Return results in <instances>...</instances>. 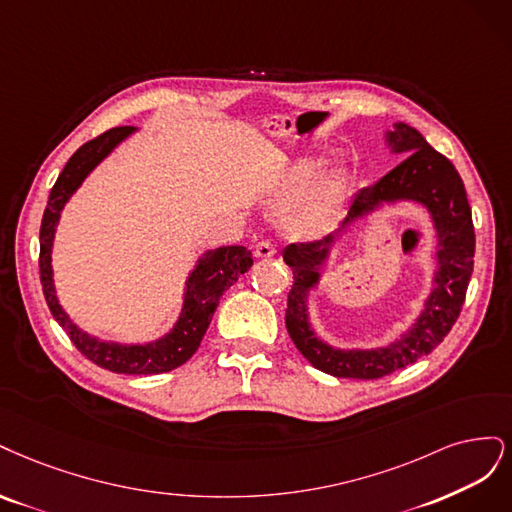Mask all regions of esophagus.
Here are the masks:
<instances>
[{"instance_id":"34e87169","label":"esophagus","mask_w":512,"mask_h":512,"mask_svg":"<svg viewBox=\"0 0 512 512\" xmlns=\"http://www.w3.org/2000/svg\"><path fill=\"white\" fill-rule=\"evenodd\" d=\"M255 257L257 259H272L274 255H276V249H274V244L270 242V240H261L257 246H255Z\"/></svg>"}]
</instances>
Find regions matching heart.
Instances as JSON below:
<instances>
[{
  "label": "heart",
  "instance_id": "1",
  "mask_svg": "<svg viewBox=\"0 0 512 512\" xmlns=\"http://www.w3.org/2000/svg\"><path fill=\"white\" fill-rule=\"evenodd\" d=\"M325 155L312 153L289 161L280 170L278 185L283 191H295L308 185L323 168ZM346 193V174L342 170L329 172L308 189L289 200L278 214L283 232L295 238H315L325 234L338 219Z\"/></svg>",
  "mask_w": 512,
  "mask_h": 512
}]
</instances>
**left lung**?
I'll return each mask as SVG.
<instances>
[{
	"label": "left lung",
	"instance_id": "obj_1",
	"mask_svg": "<svg viewBox=\"0 0 512 512\" xmlns=\"http://www.w3.org/2000/svg\"><path fill=\"white\" fill-rule=\"evenodd\" d=\"M385 146L391 155H404L402 163L353 197L349 214L332 236L321 242L289 244L283 253L285 263L293 270L285 310L287 332L312 366L338 378L370 381L432 353L455 325L472 276V210L453 163L434 151L419 131L404 121H395L391 129H385ZM398 203L421 205L431 214L435 229L437 268L422 312L398 339L385 345L336 347L327 343L311 325L309 291L320 284L322 266L331 258V249L344 231Z\"/></svg>",
	"mask_w": 512,
	"mask_h": 512
}]
</instances>
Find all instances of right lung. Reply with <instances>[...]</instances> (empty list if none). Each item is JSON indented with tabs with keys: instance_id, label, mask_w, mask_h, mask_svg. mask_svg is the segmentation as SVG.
Returning a JSON list of instances; mask_svg holds the SVG:
<instances>
[{
	"instance_id": "obj_1",
	"label": "right lung",
	"mask_w": 512,
	"mask_h": 512,
	"mask_svg": "<svg viewBox=\"0 0 512 512\" xmlns=\"http://www.w3.org/2000/svg\"><path fill=\"white\" fill-rule=\"evenodd\" d=\"M138 127H114L100 138L82 144L65 163L55 187L48 195V204L40 227V280L44 298L51 308L55 321L65 329V334L76 344V349L89 357L93 364L119 374H161L170 372L197 351L206 329L212 321L214 310L219 306L221 295L232 287L240 274L253 266L251 251L246 246H219L197 257L193 270L185 280L183 306H180L174 325L166 334L148 342H119L104 340L85 332L63 310L55 289L53 272V244L61 212L72 200V195L82 187L87 176L100 163L121 146Z\"/></svg>"
}]
</instances>
